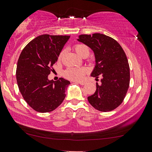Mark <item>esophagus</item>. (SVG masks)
Instances as JSON below:
<instances>
[{"mask_svg":"<svg viewBox=\"0 0 152 152\" xmlns=\"http://www.w3.org/2000/svg\"><path fill=\"white\" fill-rule=\"evenodd\" d=\"M76 83L80 84V85H85V84H86V83L84 82V81H79V82H76Z\"/></svg>","mask_w":152,"mask_h":152,"instance_id":"1","label":"esophagus"}]
</instances>
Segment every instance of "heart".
<instances>
[{
	"label": "heart",
	"instance_id": "heart-1",
	"mask_svg": "<svg viewBox=\"0 0 152 152\" xmlns=\"http://www.w3.org/2000/svg\"><path fill=\"white\" fill-rule=\"evenodd\" d=\"M76 53L78 54L80 57L86 58L89 56V48L86 45L78 44H76L74 47ZM63 54V52H61L59 54L58 58L61 59ZM88 72V69L83 67H68L63 72V76L65 78H66L71 80H80L83 78L85 74Z\"/></svg>",
	"mask_w": 152,
	"mask_h": 152
}]
</instances>
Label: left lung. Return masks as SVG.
<instances>
[{"mask_svg":"<svg viewBox=\"0 0 152 152\" xmlns=\"http://www.w3.org/2000/svg\"><path fill=\"white\" fill-rule=\"evenodd\" d=\"M78 42L94 53L96 65L91 76L102 77L101 85L87 98L93 107L102 112L114 110L121 104L130 84V67L125 52L116 40L101 33L80 35Z\"/></svg>","mask_w":152,"mask_h":152,"instance_id":"obj_1","label":"left lung"}]
</instances>
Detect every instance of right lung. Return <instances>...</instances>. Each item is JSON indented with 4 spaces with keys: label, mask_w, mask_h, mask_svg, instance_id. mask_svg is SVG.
<instances>
[{
    "label": "right lung",
    "mask_w": 152,
    "mask_h": 152,
    "mask_svg": "<svg viewBox=\"0 0 152 152\" xmlns=\"http://www.w3.org/2000/svg\"><path fill=\"white\" fill-rule=\"evenodd\" d=\"M69 35H42L28 43L18 58L16 79L18 88L27 104L36 111H53L63 102L69 80L48 76L57 61Z\"/></svg>",
    "instance_id": "add662e5"
}]
</instances>
